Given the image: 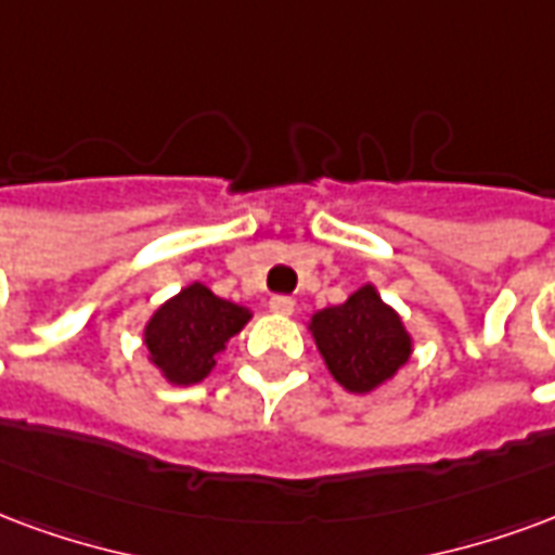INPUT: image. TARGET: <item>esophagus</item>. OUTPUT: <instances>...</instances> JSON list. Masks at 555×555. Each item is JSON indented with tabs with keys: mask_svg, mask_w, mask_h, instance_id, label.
Instances as JSON below:
<instances>
[{
	"mask_svg": "<svg viewBox=\"0 0 555 555\" xmlns=\"http://www.w3.org/2000/svg\"><path fill=\"white\" fill-rule=\"evenodd\" d=\"M270 311H276V314H294V299L285 297V294H276V297L270 299Z\"/></svg>",
	"mask_w": 555,
	"mask_h": 555,
	"instance_id": "34e87169",
	"label": "esophagus"
}]
</instances>
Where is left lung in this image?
I'll use <instances>...</instances> for the list:
<instances>
[{
	"label": "left lung",
	"instance_id": "1",
	"mask_svg": "<svg viewBox=\"0 0 555 555\" xmlns=\"http://www.w3.org/2000/svg\"><path fill=\"white\" fill-rule=\"evenodd\" d=\"M311 332L332 376L356 393L373 391L391 379L412 352L400 318L371 285L356 291L344 306L318 311L311 318Z\"/></svg>",
	"mask_w": 555,
	"mask_h": 555
}]
</instances>
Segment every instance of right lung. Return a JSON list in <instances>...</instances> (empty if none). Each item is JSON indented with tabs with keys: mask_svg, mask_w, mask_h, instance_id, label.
<instances>
[{
	"mask_svg": "<svg viewBox=\"0 0 555 555\" xmlns=\"http://www.w3.org/2000/svg\"><path fill=\"white\" fill-rule=\"evenodd\" d=\"M246 320L249 311L215 297L205 285H191L152 314L146 350L167 379L194 385L211 373L215 356Z\"/></svg>",
	"mask_w": 555,
	"mask_h": 555,
	"instance_id": "obj_1",
	"label": "right lung"
}]
</instances>
